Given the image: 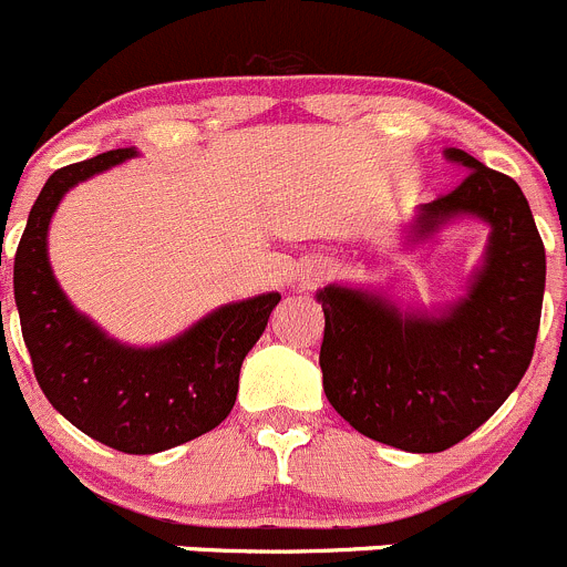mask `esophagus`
<instances>
[{
    "mask_svg": "<svg viewBox=\"0 0 567 567\" xmlns=\"http://www.w3.org/2000/svg\"><path fill=\"white\" fill-rule=\"evenodd\" d=\"M323 277H327V262H307L299 271V288L312 290Z\"/></svg>",
    "mask_w": 567,
    "mask_h": 567,
    "instance_id": "34e87169",
    "label": "esophagus"
}]
</instances>
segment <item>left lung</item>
<instances>
[{"instance_id": "left-lung-1", "label": "left lung", "mask_w": 567, "mask_h": 567, "mask_svg": "<svg viewBox=\"0 0 567 567\" xmlns=\"http://www.w3.org/2000/svg\"><path fill=\"white\" fill-rule=\"evenodd\" d=\"M443 155L468 174L452 194L417 207L406 244L463 218L487 224L465 293L437 310L349 285L316 293L327 318L318 360L329 404L360 435L412 454L452 449L518 388L546 290V249L518 183L463 150Z\"/></svg>"}]
</instances>
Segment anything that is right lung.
I'll return each mask as SVG.
<instances>
[{
	"label": "right lung",
	"mask_w": 567,
	"mask_h": 567,
	"mask_svg": "<svg viewBox=\"0 0 567 567\" xmlns=\"http://www.w3.org/2000/svg\"><path fill=\"white\" fill-rule=\"evenodd\" d=\"M135 155L104 152L47 179L16 249L13 290L32 371L49 404L104 446L157 454L216 430L229 415L240 365L282 296L221 305L157 346H126L82 316L49 266V221L76 183Z\"/></svg>",
	"instance_id": "right-lung-1"
}]
</instances>
